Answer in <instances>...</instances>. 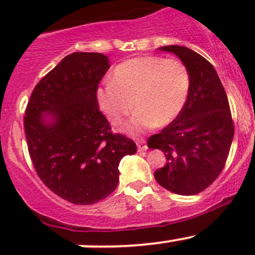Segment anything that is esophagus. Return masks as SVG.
Wrapping results in <instances>:
<instances>
[{
    "label": "esophagus",
    "mask_w": 255,
    "mask_h": 255,
    "mask_svg": "<svg viewBox=\"0 0 255 255\" xmlns=\"http://www.w3.org/2000/svg\"><path fill=\"white\" fill-rule=\"evenodd\" d=\"M137 148L139 152H142V150H147L148 147H147V142H145L144 139H137Z\"/></svg>",
    "instance_id": "34e87169"
}]
</instances>
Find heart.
<instances>
[{
	"label": "heart",
	"mask_w": 255,
	"mask_h": 255,
	"mask_svg": "<svg viewBox=\"0 0 255 255\" xmlns=\"http://www.w3.org/2000/svg\"><path fill=\"white\" fill-rule=\"evenodd\" d=\"M189 87V72L182 62L147 56L118 65L112 81L101 86L96 96L101 111L115 126L125 122L134 105V116L123 132L137 135L172 123L184 108Z\"/></svg>",
	"instance_id": "b5f03b06"
}]
</instances>
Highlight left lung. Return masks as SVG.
<instances>
[{
    "label": "left lung",
    "mask_w": 255,
    "mask_h": 255,
    "mask_svg": "<svg viewBox=\"0 0 255 255\" xmlns=\"http://www.w3.org/2000/svg\"><path fill=\"white\" fill-rule=\"evenodd\" d=\"M189 72L190 87L184 108L148 147L164 152L167 163L154 172L163 188L180 196H193L212 184L228 158L234 126L223 85L213 66L184 46H164Z\"/></svg>",
    "instance_id": "1"
}]
</instances>
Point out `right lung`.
I'll list each match as a JSON object with an SVG mask.
<instances>
[{"label": "right lung", "instance_id": "right-lung-1", "mask_svg": "<svg viewBox=\"0 0 255 255\" xmlns=\"http://www.w3.org/2000/svg\"><path fill=\"white\" fill-rule=\"evenodd\" d=\"M108 57L75 52L34 87L24 116L27 145L37 174L61 198L87 206L110 196L120 182L121 159L137 145L113 134L98 110L97 88Z\"/></svg>", "mask_w": 255, "mask_h": 255}]
</instances>
